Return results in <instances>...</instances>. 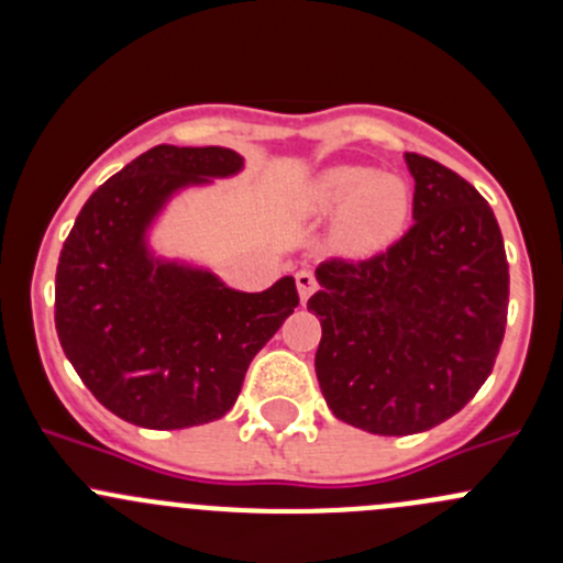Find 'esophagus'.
<instances>
[{
    "label": "esophagus",
    "instance_id": "esophagus-1",
    "mask_svg": "<svg viewBox=\"0 0 563 563\" xmlns=\"http://www.w3.org/2000/svg\"><path fill=\"white\" fill-rule=\"evenodd\" d=\"M297 291L302 302H308L310 294L316 291V275L310 269H299L297 272Z\"/></svg>",
    "mask_w": 563,
    "mask_h": 563
}]
</instances>
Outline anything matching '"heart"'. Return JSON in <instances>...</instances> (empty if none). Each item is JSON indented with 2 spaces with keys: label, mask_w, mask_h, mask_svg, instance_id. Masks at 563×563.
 <instances>
[{
  "label": "heart",
  "mask_w": 563,
  "mask_h": 563,
  "mask_svg": "<svg viewBox=\"0 0 563 563\" xmlns=\"http://www.w3.org/2000/svg\"><path fill=\"white\" fill-rule=\"evenodd\" d=\"M305 207L316 218H340V242L356 253H371L400 236L411 192L395 174H376L365 166H334L313 181Z\"/></svg>",
  "instance_id": "b5f03b06"
}]
</instances>
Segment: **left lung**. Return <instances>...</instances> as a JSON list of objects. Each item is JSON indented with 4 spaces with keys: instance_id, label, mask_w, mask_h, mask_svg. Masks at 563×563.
I'll return each instance as SVG.
<instances>
[{
    "instance_id": "obj_1",
    "label": "left lung",
    "mask_w": 563,
    "mask_h": 563,
    "mask_svg": "<svg viewBox=\"0 0 563 563\" xmlns=\"http://www.w3.org/2000/svg\"><path fill=\"white\" fill-rule=\"evenodd\" d=\"M406 166L411 229L367 261H323L308 302L323 400L376 435L455 417L490 376L507 327L509 264L490 203L430 157L406 152Z\"/></svg>"
}]
</instances>
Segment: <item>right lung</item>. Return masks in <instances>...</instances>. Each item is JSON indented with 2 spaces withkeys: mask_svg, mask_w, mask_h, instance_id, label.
<instances>
[{
  "mask_svg": "<svg viewBox=\"0 0 563 563\" xmlns=\"http://www.w3.org/2000/svg\"><path fill=\"white\" fill-rule=\"evenodd\" d=\"M242 168L245 157L225 146H155L89 196L65 240L56 334L87 389L124 422L181 430L225 417L253 356L299 305L291 275L247 294L152 247L174 196Z\"/></svg>",
  "mask_w": 563,
  "mask_h": 563,
  "instance_id": "obj_1",
  "label": "right lung"
}]
</instances>
